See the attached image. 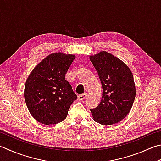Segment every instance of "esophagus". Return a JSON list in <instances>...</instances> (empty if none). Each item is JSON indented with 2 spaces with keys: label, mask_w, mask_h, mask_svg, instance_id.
I'll return each instance as SVG.
<instances>
[{
  "label": "esophagus",
  "mask_w": 161,
  "mask_h": 161,
  "mask_svg": "<svg viewBox=\"0 0 161 161\" xmlns=\"http://www.w3.org/2000/svg\"><path fill=\"white\" fill-rule=\"evenodd\" d=\"M87 96V93H84V94H82V95H79L78 96V99L80 100V101H83V100L85 99V98Z\"/></svg>",
  "instance_id": "obj_1"
}]
</instances>
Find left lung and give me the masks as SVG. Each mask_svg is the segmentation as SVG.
<instances>
[{
  "mask_svg": "<svg viewBox=\"0 0 161 161\" xmlns=\"http://www.w3.org/2000/svg\"><path fill=\"white\" fill-rule=\"evenodd\" d=\"M102 86V97L96 108L90 109L93 120L104 125L117 123L129 114L136 95L132 73L123 61L101 51L90 56Z\"/></svg>",
  "mask_w": 161,
  "mask_h": 161,
  "instance_id": "1",
  "label": "left lung"
}]
</instances>
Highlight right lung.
<instances>
[{"instance_id":"obj_1","label":"right lung","mask_w":161,"mask_h":161,"mask_svg":"<svg viewBox=\"0 0 161 161\" xmlns=\"http://www.w3.org/2000/svg\"><path fill=\"white\" fill-rule=\"evenodd\" d=\"M75 56L54 53L36 65L27 78L24 99L30 114L38 122L54 125L62 122L77 96L65 80Z\"/></svg>"}]
</instances>
